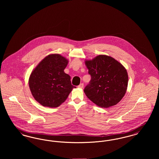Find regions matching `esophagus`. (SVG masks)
I'll return each mask as SVG.
<instances>
[{"label": "esophagus", "instance_id": "esophagus-1", "mask_svg": "<svg viewBox=\"0 0 159 159\" xmlns=\"http://www.w3.org/2000/svg\"><path fill=\"white\" fill-rule=\"evenodd\" d=\"M83 86H84V84H83V83H80L79 86H78V88H83Z\"/></svg>", "mask_w": 159, "mask_h": 159}]
</instances>
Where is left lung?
I'll return each mask as SVG.
<instances>
[{
  "mask_svg": "<svg viewBox=\"0 0 159 159\" xmlns=\"http://www.w3.org/2000/svg\"><path fill=\"white\" fill-rule=\"evenodd\" d=\"M84 62L91 76L89 84L84 89L87 97L102 108L119 102L128 88L126 69L119 61L106 55H99Z\"/></svg>",
  "mask_w": 159,
  "mask_h": 159,
  "instance_id": "obj_1",
  "label": "left lung"
}]
</instances>
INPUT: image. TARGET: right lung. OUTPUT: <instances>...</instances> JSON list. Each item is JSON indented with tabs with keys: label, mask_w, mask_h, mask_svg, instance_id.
<instances>
[{
	"label": "right lung",
	"mask_w": 159,
	"mask_h": 159,
	"mask_svg": "<svg viewBox=\"0 0 159 159\" xmlns=\"http://www.w3.org/2000/svg\"><path fill=\"white\" fill-rule=\"evenodd\" d=\"M68 60L60 54L46 56L34 68L29 77L31 94L42 106L55 108L68 98L73 88L71 77L64 70Z\"/></svg>",
	"instance_id": "obj_1"
}]
</instances>
